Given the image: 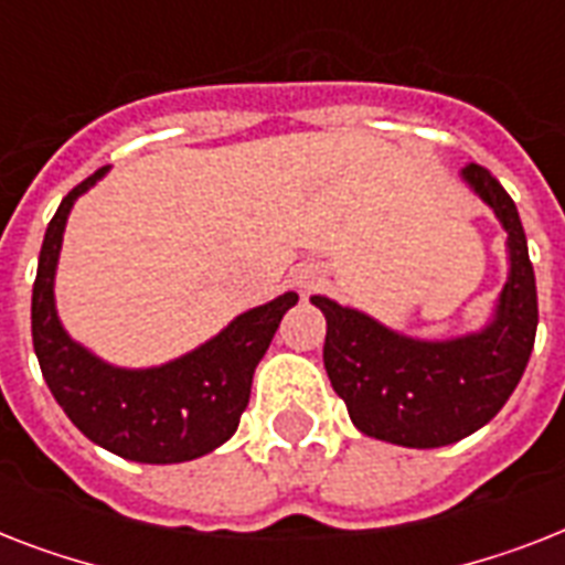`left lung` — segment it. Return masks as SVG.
I'll return each mask as SVG.
<instances>
[{
  "label": "left lung",
  "instance_id": "obj_1",
  "mask_svg": "<svg viewBox=\"0 0 565 565\" xmlns=\"http://www.w3.org/2000/svg\"><path fill=\"white\" fill-rule=\"evenodd\" d=\"M460 175L508 231V284L481 331L451 340H413L361 310L310 296L326 313L322 361L334 393L358 430L393 446H451L483 428L516 390L534 352L536 281L516 204L478 163L463 167Z\"/></svg>",
  "mask_w": 565,
  "mask_h": 565
}]
</instances>
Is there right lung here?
<instances>
[{
	"label": "right lung",
	"instance_id": "obj_1",
	"mask_svg": "<svg viewBox=\"0 0 565 565\" xmlns=\"http://www.w3.org/2000/svg\"><path fill=\"white\" fill-rule=\"evenodd\" d=\"M105 172L108 167L70 190L49 222L31 290L34 354L55 402L84 437L137 463H184L220 448L237 430L255 366L299 296L284 292L239 313L213 340L163 366L122 370L99 361L57 319L55 269L75 199Z\"/></svg>",
	"mask_w": 565,
	"mask_h": 565
}]
</instances>
